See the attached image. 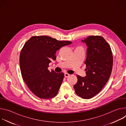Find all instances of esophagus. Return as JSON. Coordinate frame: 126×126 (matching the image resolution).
Here are the masks:
<instances>
[{"label":"esophagus","instance_id":"1","mask_svg":"<svg viewBox=\"0 0 126 126\" xmlns=\"http://www.w3.org/2000/svg\"><path fill=\"white\" fill-rule=\"evenodd\" d=\"M70 76V74H68V73H65L64 74V77H65V78H67V77H69Z\"/></svg>","mask_w":126,"mask_h":126}]
</instances>
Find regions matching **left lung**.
<instances>
[{"label":"left lung","instance_id":"left-lung-1","mask_svg":"<svg viewBox=\"0 0 126 126\" xmlns=\"http://www.w3.org/2000/svg\"><path fill=\"white\" fill-rule=\"evenodd\" d=\"M81 42L88 47L85 61L86 75H77L74 88L78 96L89 99L98 94L108 81L113 67V56L109 45L100 36H90Z\"/></svg>","mask_w":126,"mask_h":126}]
</instances>
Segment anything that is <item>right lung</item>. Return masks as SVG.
Here are the masks:
<instances>
[{
	"instance_id": "obj_1",
	"label": "right lung",
	"mask_w": 126,
	"mask_h": 126,
	"mask_svg": "<svg viewBox=\"0 0 126 126\" xmlns=\"http://www.w3.org/2000/svg\"><path fill=\"white\" fill-rule=\"evenodd\" d=\"M47 36H34L24 44L19 63L22 78L31 91L40 99L55 97L64 78V73L48 69L51 60L56 59V51L71 44Z\"/></svg>"
}]
</instances>
